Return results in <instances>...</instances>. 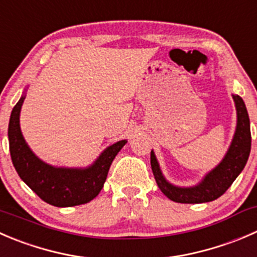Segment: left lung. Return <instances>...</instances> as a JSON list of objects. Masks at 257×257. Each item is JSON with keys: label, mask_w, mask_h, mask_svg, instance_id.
Segmentation results:
<instances>
[{"label": "left lung", "mask_w": 257, "mask_h": 257, "mask_svg": "<svg viewBox=\"0 0 257 257\" xmlns=\"http://www.w3.org/2000/svg\"><path fill=\"white\" fill-rule=\"evenodd\" d=\"M232 98L237 110V126L232 143L222 162L211 171L198 186L181 188L168 183L162 176L153 151L151 152V166L154 178L159 189L169 200L178 203H203L217 200L227 191L246 166L251 151L250 119L242 98L238 95H232Z\"/></svg>", "instance_id": "8db88e82"}]
</instances>
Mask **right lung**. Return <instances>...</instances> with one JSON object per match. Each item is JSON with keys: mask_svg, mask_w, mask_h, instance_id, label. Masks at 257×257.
Returning a JSON list of instances; mask_svg holds the SVG:
<instances>
[{"mask_svg": "<svg viewBox=\"0 0 257 257\" xmlns=\"http://www.w3.org/2000/svg\"><path fill=\"white\" fill-rule=\"evenodd\" d=\"M24 100L25 96H22L14 106L9 124L10 153L20 178L49 205L71 207L90 202L103 188L111 162L126 141L116 142L108 147L89 168L49 166L32 153L22 137L20 111Z\"/></svg>", "mask_w": 257, "mask_h": 257, "instance_id": "add662e5", "label": "right lung"}]
</instances>
